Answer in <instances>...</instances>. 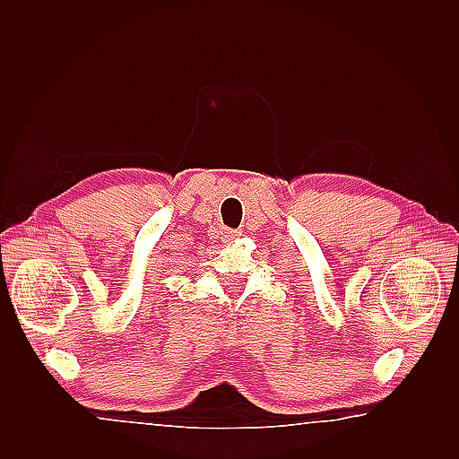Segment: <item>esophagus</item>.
Listing matches in <instances>:
<instances>
[{
	"instance_id": "34e87169",
	"label": "esophagus",
	"mask_w": 459,
	"mask_h": 459,
	"mask_svg": "<svg viewBox=\"0 0 459 459\" xmlns=\"http://www.w3.org/2000/svg\"><path fill=\"white\" fill-rule=\"evenodd\" d=\"M238 235H239V231H233V230H230V231H226V235H224V241H233V239H238Z\"/></svg>"
}]
</instances>
